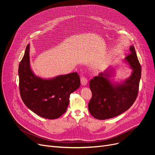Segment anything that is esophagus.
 Returning a JSON list of instances; mask_svg holds the SVG:
<instances>
[{
    "mask_svg": "<svg viewBox=\"0 0 155 155\" xmlns=\"http://www.w3.org/2000/svg\"><path fill=\"white\" fill-rule=\"evenodd\" d=\"M80 81H81V84H82V85H86L88 83V80H87V78L84 75L81 77Z\"/></svg>",
    "mask_w": 155,
    "mask_h": 155,
    "instance_id": "1",
    "label": "esophagus"
}]
</instances>
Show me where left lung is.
I'll list each match as a JSON object with an SVG mask.
<instances>
[{
	"label": "left lung",
	"instance_id": "left-lung-1",
	"mask_svg": "<svg viewBox=\"0 0 155 155\" xmlns=\"http://www.w3.org/2000/svg\"><path fill=\"white\" fill-rule=\"evenodd\" d=\"M129 50L130 54L125 60L133 71L124 83L112 85L107 78L109 75L103 73L90 81L92 97L88 107L91 115L97 119L104 120L121 114L132 106L137 98L141 67L134 47L131 46Z\"/></svg>",
	"mask_w": 155,
	"mask_h": 155
}]
</instances>
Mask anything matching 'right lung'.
<instances>
[{
    "instance_id": "add662e5",
    "label": "right lung",
    "mask_w": 155,
    "mask_h": 155,
    "mask_svg": "<svg viewBox=\"0 0 155 155\" xmlns=\"http://www.w3.org/2000/svg\"><path fill=\"white\" fill-rule=\"evenodd\" d=\"M29 45L19 65V92L26 106L45 119L60 117L66 112L70 94L80 87L77 72L50 80L36 77L29 66Z\"/></svg>"
}]
</instances>
